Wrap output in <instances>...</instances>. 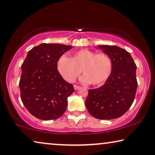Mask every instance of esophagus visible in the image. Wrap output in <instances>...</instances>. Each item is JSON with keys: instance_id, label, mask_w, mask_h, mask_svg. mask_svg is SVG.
I'll use <instances>...</instances> for the list:
<instances>
[{"instance_id": "34e87169", "label": "esophagus", "mask_w": 155, "mask_h": 155, "mask_svg": "<svg viewBox=\"0 0 155 155\" xmlns=\"http://www.w3.org/2000/svg\"><path fill=\"white\" fill-rule=\"evenodd\" d=\"M74 88L75 90H77L78 89H79L80 86H78V85H74Z\"/></svg>"}]
</instances>
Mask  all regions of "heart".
Wrapping results in <instances>:
<instances>
[{
    "mask_svg": "<svg viewBox=\"0 0 155 155\" xmlns=\"http://www.w3.org/2000/svg\"><path fill=\"white\" fill-rule=\"evenodd\" d=\"M57 68L62 77L68 82H74L80 74L84 76L81 81L90 83L92 85L104 84L112 72V61L105 52L83 49L73 54L72 57L61 56L57 63Z\"/></svg>",
    "mask_w": 155,
    "mask_h": 155,
    "instance_id": "1",
    "label": "heart"
}]
</instances>
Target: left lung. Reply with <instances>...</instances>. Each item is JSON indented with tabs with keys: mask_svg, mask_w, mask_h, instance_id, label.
Instances as JSON below:
<instances>
[{
	"mask_svg": "<svg viewBox=\"0 0 155 155\" xmlns=\"http://www.w3.org/2000/svg\"><path fill=\"white\" fill-rule=\"evenodd\" d=\"M112 61L104 85L88 90L85 106L92 117L114 119L124 115L133 103L137 88V65L128 51L115 45H99Z\"/></svg>",
	"mask_w": 155,
	"mask_h": 155,
	"instance_id": "left-lung-1",
	"label": "left lung"
}]
</instances>
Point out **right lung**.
<instances>
[{
	"mask_svg": "<svg viewBox=\"0 0 155 155\" xmlns=\"http://www.w3.org/2000/svg\"><path fill=\"white\" fill-rule=\"evenodd\" d=\"M72 46L42 43L29 50L21 65V99L34 117L41 120L61 117L68 106L74 87L63 79L57 62Z\"/></svg>",
	"mask_w": 155,
	"mask_h": 155,
	"instance_id": "add662e5",
	"label": "right lung"
}]
</instances>
